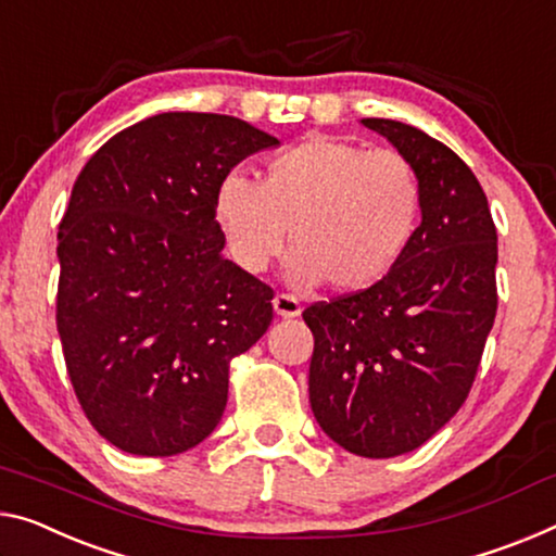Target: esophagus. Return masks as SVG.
Masks as SVG:
<instances>
[{
	"label": "esophagus",
	"instance_id": "1",
	"mask_svg": "<svg viewBox=\"0 0 556 556\" xmlns=\"http://www.w3.org/2000/svg\"><path fill=\"white\" fill-rule=\"evenodd\" d=\"M273 311H276L278 318H298L303 307H301V303H298V298L280 293L273 298Z\"/></svg>",
	"mask_w": 556,
	"mask_h": 556
}]
</instances>
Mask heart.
<instances>
[{
	"instance_id": "obj_1",
	"label": "heart",
	"mask_w": 556,
	"mask_h": 556,
	"mask_svg": "<svg viewBox=\"0 0 556 556\" xmlns=\"http://www.w3.org/2000/svg\"><path fill=\"white\" fill-rule=\"evenodd\" d=\"M213 211L245 273L266 270L290 233V283L328 280L338 293H361L386 280L413 245L422 178L395 149L315 134L268 159L258 184L228 174Z\"/></svg>"
}]
</instances>
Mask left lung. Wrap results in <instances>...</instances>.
I'll return each mask as SVG.
<instances>
[{
  "label": "left lung",
  "instance_id": "obj_1",
  "mask_svg": "<svg viewBox=\"0 0 556 556\" xmlns=\"http://www.w3.org/2000/svg\"><path fill=\"white\" fill-rule=\"evenodd\" d=\"M361 124L420 170L422 224L378 286L305 307L307 392L332 442L386 459L425 445L467 400L497 313V230L455 151L392 118Z\"/></svg>",
  "mask_w": 556,
  "mask_h": 556
}]
</instances>
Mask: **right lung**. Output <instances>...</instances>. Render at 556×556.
<instances>
[{
  "label": "right lung",
  "instance_id": "add662e5",
  "mask_svg": "<svg viewBox=\"0 0 556 556\" xmlns=\"http://www.w3.org/2000/svg\"><path fill=\"white\" fill-rule=\"evenodd\" d=\"M276 136L168 111L118 131L76 178L59 224L56 328L89 422L170 457L216 430L228 367L273 320V290L224 255L218 184Z\"/></svg>",
  "mask_w": 556,
  "mask_h": 556
}]
</instances>
